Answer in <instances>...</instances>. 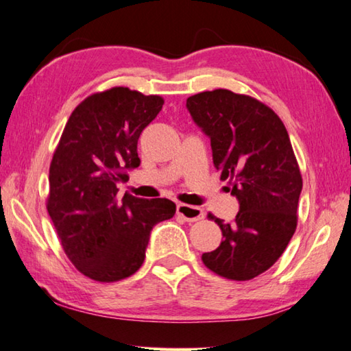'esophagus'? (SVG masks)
<instances>
[{
  "instance_id": "1",
  "label": "esophagus",
  "mask_w": 351,
  "mask_h": 351,
  "mask_svg": "<svg viewBox=\"0 0 351 351\" xmlns=\"http://www.w3.org/2000/svg\"><path fill=\"white\" fill-rule=\"evenodd\" d=\"M177 214L183 217L184 220L189 221V223L202 220V218L204 217V213H203L202 208L191 206V204H186V203H178L177 204Z\"/></svg>"
}]
</instances>
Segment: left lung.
<instances>
[{
  "mask_svg": "<svg viewBox=\"0 0 351 351\" xmlns=\"http://www.w3.org/2000/svg\"><path fill=\"white\" fill-rule=\"evenodd\" d=\"M186 107L210 137L220 180H229L240 203L230 223L208 215L223 241L202 261L223 278L249 281L274 266L298 224L302 177L287 130L266 104L230 90L189 96Z\"/></svg>",
  "mask_w": 351,
  "mask_h": 351,
  "instance_id": "left-lung-1",
  "label": "left lung"
}]
</instances>
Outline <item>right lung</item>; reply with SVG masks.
<instances>
[{
    "instance_id": "add662e5",
    "label": "right lung",
    "mask_w": 351,
    "mask_h": 351,
    "mask_svg": "<svg viewBox=\"0 0 351 351\" xmlns=\"http://www.w3.org/2000/svg\"><path fill=\"white\" fill-rule=\"evenodd\" d=\"M163 102L128 87L90 95L73 110L53 153L49 215L65 255L90 280L114 282L136 274L151 229L176 214L168 198L117 197V184L141 165L138 137Z\"/></svg>"
}]
</instances>
